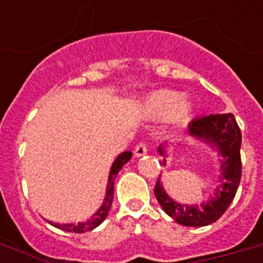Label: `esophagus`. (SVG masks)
<instances>
[{
  "mask_svg": "<svg viewBox=\"0 0 263 263\" xmlns=\"http://www.w3.org/2000/svg\"><path fill=\"white\" fill-rule=\"evenodd\" d=\"M134 154H135L136 157L146 156V154H147V146H146V143L140 142V143L136 144L135 150H134Z\"/></svg>",
  "mask_w": 263,
  "mask_h": 263,
  "instance_id": "obj_1",
  "label": "esophagus"
}]
</instances>
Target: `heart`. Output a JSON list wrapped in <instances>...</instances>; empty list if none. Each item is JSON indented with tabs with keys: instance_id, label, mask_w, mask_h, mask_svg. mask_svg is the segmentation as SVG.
I'll list each match as a JSON object with an SVG mask.
<instances>
[{
	"instance_id": "obj_1",
	"label": "heart",
	"mask_w": 263,
	"mask_h": 263,
	"mask_svg": "<svg viewBox=\"0 0 263 263\" xmlns=\"http://www.w3.org/2000/svg\"><path fill=\"white\" fill-rule=\"evenodd\" d=\"M142 110L153 119H168L180 121L191 115L192 105L176 91L160 90L148 94L142 102Z\"/></svg>"
}]
</instances>
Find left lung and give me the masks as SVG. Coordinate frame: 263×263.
I'll return each instance as SVG.
<instances>
[{
    "label": "left lung",
    "mask_w": 263,
    "mask_h": 263,
    "mask_svg": "<svg viewBox=\"0 0 263 263\" xmlns=\"http://www.w3.org/2000/svg\"><path fill=\"white\" fill-rule=\"evenodd\" d=\"M188 132L196 139L210 144L222 157L220 187L208 202L188 206L180 204L169 198L158 177L154 187V195L164 212L175 218L177 224L185 227H204L216 222L227 212L236 195L241 177V132L232 113L202 116L199 119L192 120L188 125ZM158 152L161 156H165V146H160Z\"/></svg>",
    "instance_id": "8db88e82"
}]
</instances>
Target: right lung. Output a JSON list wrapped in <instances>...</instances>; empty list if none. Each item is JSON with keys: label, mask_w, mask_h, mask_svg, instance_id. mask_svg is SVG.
Returning <instances> with one entry per match:
<instances>
[{"label": "right lung", "mask_w": 263, "mask_h": 263, "mask_svg": "<svg viewBox=\"0 0 263 263\" xmlns=\"http://www.w3.org/2000/svg\"><path fill=\"white\" fill-rule=\"evenodd\" d=\"M132 153L131 152H124L121 153L116 161L111 165L110 175H109V183H107L106 188V196H105V202L99 208V210L95 213L94 216L91 217L90 220H87L86 222H78V224H57V222H50L53 227L59 229H63V231H67V232H75V233H83L86 231H91V229L97 228L101 222H102L105 218H106L107 213L110 210L111 200H113V194H115V179L117 173L120 172V169L123 168L124 165L127 164L128 161L131 160Z\"/></svg>", "instance_id": "1"}]
</instances>
